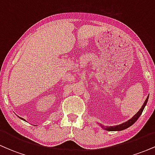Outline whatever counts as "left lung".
Returning <instances> with one entry per match:
<instances>
[{
	"label": "left lung",
	"instance_id": "left-lung-1",
	"mask_svg": "<svg viewBox=\"0 0 155 155\" xmlns=\"http://www.w3.org/2000/svg\"><path fill=\"white\" fill-rule=\"evenodd\" d=\"M148 99H149V95L147 96V99H146L144 103H143V105L141 106V108H140V109L139 110V111L137 112L136 114H135L134 116H133L132 118L130 119V120H127V122H124V123H122V124H119V125L107 126V127H105L104 125H102L101 124H100V126L102 127V128H104V130H108V131H121V130H123L128 128V127H130L131 125H133V124L136 122L137 120H138V119L139 118V117L141 115L142 112H143V109H144V108L146 106V105H147V104Z\"/></svg>",
	"mask_w": 155,
	"mask_h": 155
}]
</instances>
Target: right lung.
I'll return each instance as SVG.
<instances>
[{
    "instance_id": "1",
    "label": "right lung",
    "mask_w": 155,
    "mask_h": 155,
    "mask_svg": "<svg viewBox=\"0 0 155 155\" xmlns=\"http://www.w3.org/2000/svg\"><path fill=\"white\" fill-rule=\"evenodd\" d=\"M19 118H20V119H21V120H22L25 121V120H24V119H23V118H22V117H19Z\"/></svg>"
}]
</instances>
